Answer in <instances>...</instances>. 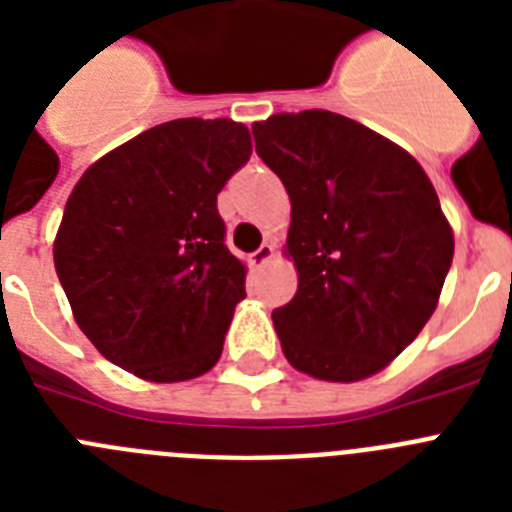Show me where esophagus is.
<instances>
[{"instance_id": "esophagus-1", "label": "esophagus", "mask_w": 512, "mask_h": 512, "mask_svg": "<svg viewBox=\"0 0 512 512\" xmlns=\"http://www.w3.org/2000/svg\"><path fill=\"white\" fill-rule=\"evenodd\" d=\"M271 256H274V246H271V243H261V246L251 253V264L264 266Z\"/></svg>"}]
</instances>
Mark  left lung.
I'll use <instances>...</instances> for the list:
<instances>
[{
	"instance_id": "obj_1",
	"label": "left lung",
	"mask_w": 512,
	"mask_h": 512,
	"mask_svg": "<svg viewBox=\"0 0 512 512\" xmlns=\"http://www.w3.org/2000/svg\"><path fill=\"white\" fill-rule=\"evenodd\" d=\"M292 202L300 287L271 312L287 361L310 377H372L436 310L454 235L431 179L400 146L328 110L253 125Z\"/></svg>"
}]
</instances>
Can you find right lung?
Masks as SVG:
<instances>
[{"label":"right lung","mask_w":512,"mask_h":512,"mask_svg":"<svg viewBox=\"0 0 512 512\" xmlns=\"http://www.w3.org/2000/svg\"><path fill=\"white\" fill-rule=\"evenodd\" d=\"M248 158L246 125L184 117L135 135L81 176L53 261L104 359L151 382L215 366L246 297V266L225 246L217 194Z\"/></svg>","instance_id":"obj_1"}]
</instances>
